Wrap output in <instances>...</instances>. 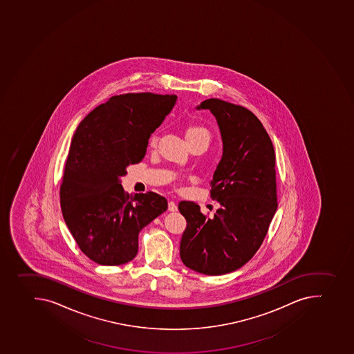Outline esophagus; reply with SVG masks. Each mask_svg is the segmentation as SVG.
Returning a JSON list of instances; mask_svg holds the SVG:
<instances>
[{
	"mask_svg": "<svg viewBox=\"0 0 354 354\" xmlns=\"http://www.w3.org/2000/svg\"><path fill=\"white\" fill-rule=\"evenodd\" d=\"M168 210L169 211H177V204L175 203V202L170 201L168 203Z\"/></svg>",
	"mask_w": 354,
	"mask_h": 354,
	"instance_id": "esophagus-1",
	"label": "esophagus"
}]
</instances>
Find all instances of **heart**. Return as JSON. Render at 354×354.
Segmentation results:
<instances>
[{"label": "heart", "instance_id": "b5f03b06", "mask_svg": "<svg viewBox=\"0 0 354 354\" xmlns=\"http://www.w3.org/2000/svg\"><path fill=\"white\" fill-rule=\"evenodd\" d=\"M186 140L187 142L194 140H205L209 142L210 140V131H207V128L198 126V124H193L186 129L185 131ZM156 142H158V137L156 135H152L150 138V145L154 147Z\"/></svg>", "mask_w": 354, "mask_h": 354}]
</instances>
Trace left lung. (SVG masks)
Segmentation results:
<instances>
[{"label":"left lung","mask_w":354,"mask_h":354,"mask_svg":"<svg viewBox=\"0 0 354 354\" xmlns=\"http://www.w3.org/2000/svg\"><path fill=\"white\" fill-rule=\"evenodd\" d=\"M196 109L210 110L223 140L210 192L220 207L207 218L194 202L178 204L187 221L180 259L192 270L217 276L245 265L267 235L277 210L274 150L261 121L248 109L219 99L205 100Z\"/></svg>","instance_id":"1"}]
</instances>
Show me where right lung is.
Returning <instances> with one entry per match:
<instances>
[{"mask_svg":"<svg viewBox=\"0 0 354 354\" xmlns=\"http://www.w3.org/2000/svg\"><path fill=\"white\" fill-rule=\"evenodd\" d=\"M177 96L131 93L112 96L78 124L60 188L61 210L71 235L92 261L120 266L138 251V234L168 202L147 192L126 194L121 177L147 153L149 138Z\"/></svg>","mask_w":354,"mask_h":354,"instance_id":"obj_1","label":"right lung"}]
</instances>
